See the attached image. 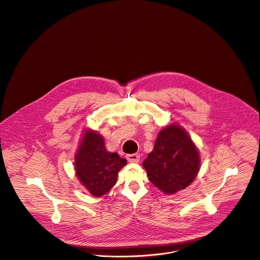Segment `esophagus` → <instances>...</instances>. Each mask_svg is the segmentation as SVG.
<instances>
[{
	"instance_id": "obj_1",
	"label": "esophagus",
	"mask_w": 260,
	"mask_h": 260,
	"mask_svg": "<svg viewBox=\"0 0 260 260\" xmlns=\"http://www.w3.org/2000/svg\"><path fill=\"white\" fill-rule=\"evenodd\" d=\"M126 158L129 162H138L140 160V155L139 154H132V155H127Z\"/></svg>"
}]
</instances>
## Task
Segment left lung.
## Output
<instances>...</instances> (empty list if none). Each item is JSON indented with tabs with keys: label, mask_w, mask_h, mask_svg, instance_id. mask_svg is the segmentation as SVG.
Masks as SVG:
<instances>
[{
	"label": "left lung",
	"mask_w": 260,
	"mask_h": 260,
	"mask_svg": "<svg viewBox=\"0 0 260 260\" xmlns=\"http://www.w3.org/2000/svg\"><path fill=\"white\" fill-rule=\"evenodd\" d=\"M201 166L200 153L179 123L165 126L157 135L153 152L144 160L150 181L159 191L173 195L195 180Z\"/></svg>",
	"instance_id": "left-lung-1"
}]
</instances>
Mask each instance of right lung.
<instances>
[{
	"mask_svg": "<svg viewBox=\"0 0 260 260\" xmlns=\"http://www.w3.org/2000/svg\"><path fill=\"white\" fill-rule=\"evenodd\" d=\"M104 137L85 128L74 156V169L80 184L94 197H103L116 183L126 159L105 149Z\"/></svg>",
	"mask_w": 260,
	"mask_h": 260,
	"instance_id": "right-lung-1",
	"label": "right lung"
}]
</instances>
